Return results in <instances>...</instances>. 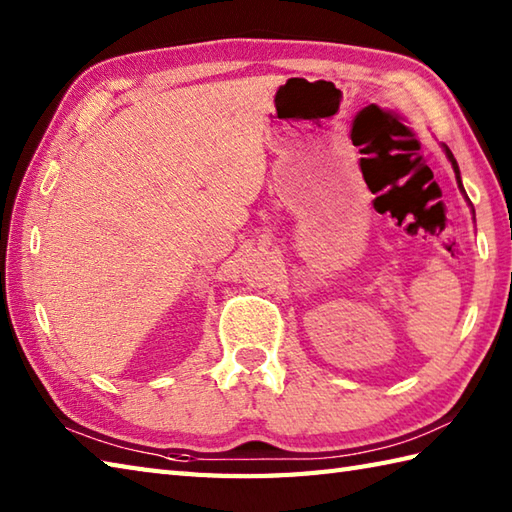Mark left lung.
Listing matches in <instances>:
<instances>
[{
    "mask_svg": "<svg viewBox=\"0 0 512 512\" xmlns=\"http://www.w3.org/2000/svg\"><path fill=\"white\" fill-rule=\"evenodd\" d=\"M442 149H444V154H447V158H449V162H451V167H453V171H455V180H458V187H460V191L464 193V187H462V178H460V167H458V160L453 158L451 149H449L447 145H442ZM464 198H466V193H464ZM466 200H469V198H466Z\"/></svg>",
    "mask_w": 512,
    "mask_h": 512,
    "instance_id": "obj_1",
    "label": "left lung"
}]
</instances>
